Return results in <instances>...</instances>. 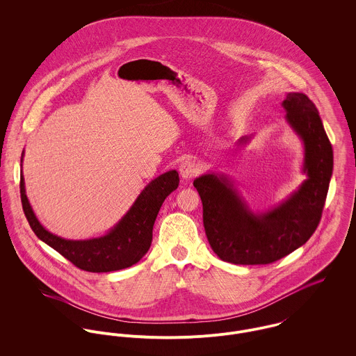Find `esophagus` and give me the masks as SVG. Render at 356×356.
Instances as JSON below:
<instances>
[{
	"label": "esophagus",
	"instance_id": "esophagus-1",
	"mask_svg": "<svg viewBox=\"0 0 356 356\" xmlns=\"http://www.w3.org/2000/svg\"><path fill=\"white\" fill-rule=\"evenodd\" d=\"M179 172H181V177L188 181L195 178L200 172V165L195 160L188 159L179 165Z\"/></svg>",
	"mask_w": 356,
	"mask_h": 356
}]
</instances>
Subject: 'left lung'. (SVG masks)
<instances>
[{"instance_id": "1", "label": "left lung", "mask_w": 356, "mask_h": 356, "mask_svg": "<svg viewBox=\"0 0 356 356\" xmlns=\"http://www.w3.org/2000/svg\"><path fill=\"white\" fill-rule=\"evenodd\" d=\"M286 120L305 144L307 179L284 203L254 213L226 175L193 181L203 203L205 234L219 259L234 264H268L305 244L316 230L333 172V149L315 104L303 93L282 102ZM250 138H241L247 143Z\"/></svg>"}]
</instances>
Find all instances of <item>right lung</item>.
<instances>
[{"mask_svg":"<svg viewBox=\"0 0 356 356\" xmlns=\"http://www.w3.org/2000/svg\"><path fill=\"white\" fill-rule=\"evenodd\" d=\"M178 184L179 177L175 170L161 174L145 186L127 213L105 236L90 240H65L48 232L29 203L23 174L20 175V199L24 215L40 240L81 270L109 273L136 264L148 252L159 209Z\"/></svg>","mask_w":356,"mask_h":356,"instance_id":"add662e5","label":"right lung"}]
</instances>
